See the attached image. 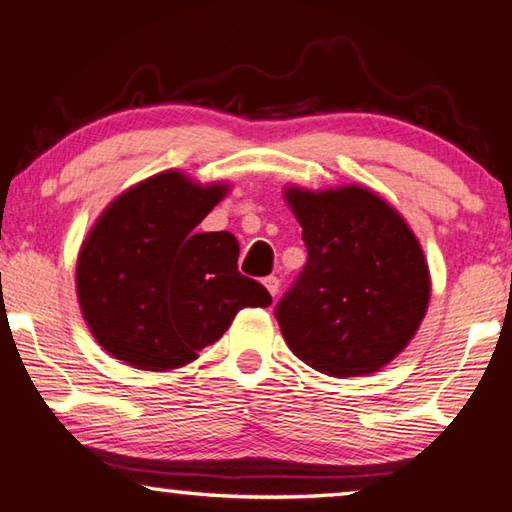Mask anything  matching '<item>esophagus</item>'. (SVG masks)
Wrapping results in <instances>:
<instances>
[{"instance_id":"1","label":"esophagus","mask_w":512,"mask_h":512,"mask_svg":"<svg viewBox=\"0 0 512 512\" xmlns=\"http://www.w3.org/2000/svg\"><path fill=\"white\" fill-rule=\"evenodd\" d=\"M264 287H266L268 293H271V296L275 298L277 291H280V280H277L275 275H268V277H264Z\"/></svg>"}]
</instances>
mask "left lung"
Here are the masks:
<instances>
[{
    "label": "left lung",
    "mask_w": 512,
    "mask_h": 512,
    "mask_svg": "<svg viewBox=\"0 0 512 512\" xmlns=\"http://www.w3.org/2000/svg\"><path fill=\"white\" fill-rule=\"evenodd\" d=\"M302 225L307 264L277 302L291 352L329 377L370 375L418 332L431 277L400 212L366 187L284 189Z\"/></svg>",
    "instance_id": "1"
}]
</instances>
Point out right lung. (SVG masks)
<instances>
[{
    "instance_id": "right-lung-1",
    "label": "right lung",
    "mask_w": 512,
    "mask_h": 512,
    "mask_svg": "<svg viewBox=\"0 0 512 512\" xmlns=\"http://www.w3.org/2000/svg\"><path fill=\"white\" fill-rule=\"evenodd\" d=\"M228 194L162 171L117 196L85 237L76 296L103 350L140 370H173L216 343L244 307L271 293L241 275L230 232L194 228Z\"/></svg>"
}]
</instances>
